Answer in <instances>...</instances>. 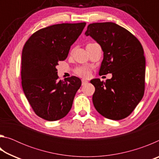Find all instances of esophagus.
Here are the masks:
<instances>
[{
	"label": "esophagus",
	"mask_w": 159,
	"mask_h": 159,
	"mask_svg": "<svg viewBox=\"0 0 159 159\" xmlns=\"http://www.w3.org/2000/svg\"><path fill=\"white\" fill-rule=\"evenodd\" d=\"M88 80H86L85 79H82V85H85L86 84H88Z\"/></svg>",
	"instance_id": "obj_1"
}]
</instances>
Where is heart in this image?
Wrapping results in <instances>:
<instances>
[{
    "label": "heart",
    "instance_id": "b5f03b06",
    "mask_svg": "<svg viewBox=\"0 0 159 159\" xmlns=\"http://www.w3.org/2000/svg\"><path fill=\"white\" fill-rule=\"evenodd\" d=\"M76 73L77 75L82 77H88L90 75V71L89 69L86 67H79V68L76 69Z\"/></svg>",
    "mask_w": 159,
    "mask_h": 159
}]
</instances>
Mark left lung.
Here are the masks:
<instances>
[{"instance_id":"8db88e82","label":"left lung","mask_w":159,"mask_h":159,"mask_svg":"<svg viewBox=\"0 0 159 159\" xmlns=\"http://www.w3.org/2000/svg\"><path fill=\"white\" fill-rule=\"evenodd\" d=\"M103 51L99 75L111 74L106 82L94 79V107L104 117L120 120L128 116L142 100L144 91L145 58L140 43L113 22L93 23L85 32Z\"/></svg>"}]
</instances>
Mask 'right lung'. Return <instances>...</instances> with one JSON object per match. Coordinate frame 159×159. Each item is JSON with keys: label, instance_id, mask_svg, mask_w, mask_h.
Here are the masks:
<instances>
[{"label": "right lung", "instance_id": "add662e5", "mask_svg": "<svg viewBox=\"0 0 159 159\" xmlns=\"http://www.w3.org/2000/svg\"><path fill=\"white\" fill-rule=\"evenodd\" d=\"M85 25L64 23L40 29L23 48L21 85L34 112L45 120H60L71 109L81 80L71 76L58 81L56 66L67 57Z\"/></svg>", "mask_w": 159, "mask_h": 159}]
</instances>
